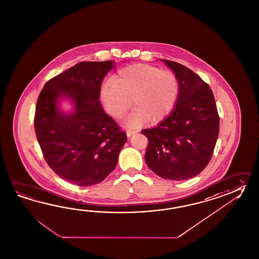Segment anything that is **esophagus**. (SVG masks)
<instances>
[{
  "label": "esophagus",
  "mask_w": 259,
  "mask_h": 259,
  "mask_svg": "<svg viewBox=\"0 0 259 259\" xmlns=\"http://www.w3.org/2000/svg\"><path fill=\"white\" fill-rule=\"evenodd\" d=\"M138 133V131H135V130H127V137H131V136H133V135H135V134H137Z\"/></svg>",
  "instance_id": "34e87169"
}]
</instances>
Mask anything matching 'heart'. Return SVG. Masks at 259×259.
Listing matches in <instances>:
<instances>
[{"label":"heart","mask_w":259,"mask_h":259,"mask_svg":"<svg viewBox=\"0 0 259 259\" xmlns=\"http://www.w3.org/2000/svg\"><path fill=\"white\" fill-rule=\"evenodd\" d=\"M179 93V78L172 70L138 64L121 69L106 80L100 98L108 113L114 118H121L131 105L135 106L126 124L137 128L149 119L156 122L169 115Z\"/></svg>","instance_id":"1"}]
</instances>
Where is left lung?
Instances as JSON below:
<instances>
[{
    "label": "left lung",
    "instance_id": "obj_1",
    "mask_svg": "<svg viewBox=\"0 0 259 259\" xmlns=\"http://www.w3.org/2000/svg\"><path fill=\"white\" fill-rule=\"evenodd\" d=\"M178 76L179 100L170 115L141 131L149 140L145 161L162 179L186 180L207 166L219 133L213 92L200 76L181 64L161 59Z\"/></svg>",
    "mask_w": 259,
    "mask_h": 259
}]
</instances>
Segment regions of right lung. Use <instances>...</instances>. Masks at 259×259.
<instances>
[{
	"mask_svg": "<svg viewBox=\"0 0 259 259\" xmlns=\"http://www.w3.org/2000/svg\"><path fill=\"white\" fill-rule=\"evenodd\" d=\"M113 61H84L48 80L36 104L35 134L47 164L64 180L80 187L98 184L115 168L127 140L98 100ZM66 96L75 104L69 115L58 108Z\"/></svg>",
	"mask_w": 259,
	"mask_h": 259,
	"instance_id": "obj_1",
	"label": "right lung"
}]
</instances>
